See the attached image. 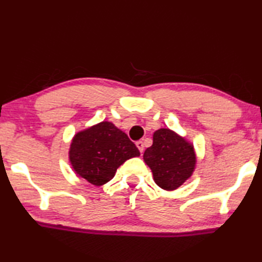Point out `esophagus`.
<instances>
[{
	"label": "esophagus",
	"instance_id": "1",
	"mask_svg": "<svg viewBox=\"0 0 262 262\" xmlns=\"http://www.w3.org/2000/svg\"><path fill=\"white\" fill-rule=\"evenodd\" d=\"M136 147L139 148L141 154L143 152V151H144V143H143V141H137V142H136Z\"/></svg>",
	"mask_w": 262,
	"mask_h": 262
}]
</instances>
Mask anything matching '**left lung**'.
<instances>
[{
	"instance_id": "left-lung-1",
	"label": "left lung",
	"mask_w": 262,
	"mask_h": 262,
	"mask_svg": "<svg viewBox=\"0 0 262 262\" xmlns=\"http://www.w3.org/2000/svg\"><path fill=\"white\" fill-rule=\"evenodd\" d=\"M143 159L151 168L155 183L165 190L180 187L196 164L193 144L168 128L154 133L152 145L145 150Z\"/></svg>"
}]
</instances>
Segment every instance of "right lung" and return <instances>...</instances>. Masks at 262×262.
Here are the masks:
<instances>
[{
  "label": "right lung",
  "mask_w": 262,
  "mask_h": 262,
  "mask_svg": "<svg viewBox=\"0 0 262 262\" xmlns=\"http://www.w3.org/2000/svg\"><path fill=\"white\" fill-rule=\"evenodd\" d=\"M137 156L139 149L126 133L108 121L78 132L69 149L74 171L95 186L108 183L119 166Z\"/></svg>",
  "instance_id": "obj_1"
}]
</instances>
